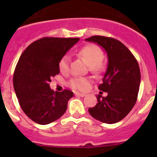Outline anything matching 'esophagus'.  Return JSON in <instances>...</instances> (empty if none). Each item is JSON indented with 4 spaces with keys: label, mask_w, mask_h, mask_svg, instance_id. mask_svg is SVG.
<instances>
[{
    "label": "esophagus",
    "mask_w": 157,
    "mask_h": 157,
    "mask_svg": "<svg viewBox=\"0 0 157 157\" xmlns=\"http://www.w3.org/2000/svg\"><path fill=\"white\" fill-rule=\"evenodd\" d=\"M74 94H75V96H80V97H84V96H86L84 93H74Z\"/></svg>",
    "instance_id": "obj_1"
}]
</instances>
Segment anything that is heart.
Wrapping results in <instances>:
<instances>
[{"label":"heart","instance_id":"b5f03b06","mask_svg":"<svg viewBox=\"0 0 157 157\" xmlns=\"http://www.w3.org/2000/svg\"><path fill=\"white\" fill-rule=\"evenodd\" d=\"M78 55L84 59L86 64L91 67L93 71H101L103 67L102 61L104 58L102 49L96 45H87L83 46L78 52ZM70 57L65 55L61 57L58 62V68L62 74H65L69 71ZM90 81L84 77H74L68 82V85L76 90H85L88 87Z\"/></svg>","mask_w":157,"mask_h":157}]
</instances>
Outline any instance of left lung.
<instances>
[{
    "instance_id": "obj_1",
    "label": "left lung",
    "mask_w": 157,
    "mask_h": 157,
    "mask_svg": "<svg viewBox=\"0 0 157 157\" xmlns=\"http://www.w3.org/2000/svg\"><path fill=\"white\" fill-rule=\"evenodd\" d=\"M87 42L97 43L108 56V67L99 90L108 93L98 95V103L89 108L90 115L106 124L122 120L137 102L140 83V71L133 54L120 41L110 37L93 36ZM102 93V92H100Z\"/></svg>"
}]
</instances>
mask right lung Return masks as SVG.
I'll return each mask as SVG.
<instances>
[{"instance_id": "obj_1", "label": "right lung", "mask_w": 157, "mask_h": 157, "mask_svg": "<svg viewBox=\"0 0 157 157\" xmlns=\"http://www.w3.org/2000/svg\"><path fill=\"white\" fill-rule=\"evenodd\" d=\"M79 38L44 37L35 41L20 56L13 74V87L22 110L39 124L61 118L74 93L55 92L51 78L60 73L58 62Z\"/></svg>"}]
</instances>
